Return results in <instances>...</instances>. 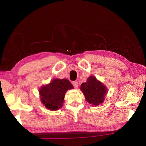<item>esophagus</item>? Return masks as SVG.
I'll list each match as a JSON object with an SVG mask.
<instances>
[{
	"label": "esophagus",
	"instance_id": "obj_1",
	"mask_svg": "<svg viewBox=\"0 0 146 146\" xmlns=\"http://www.w3.org/2000/svg\"><path fill=\"white\" fill-rule=\"evenodd\" d=\"M72 85H73V86H74L75 88H77L78 86V83L77 82H72Z\"/></svg>",
	"mask_w": 146,
	"mask_h": 146
}]
</instances>
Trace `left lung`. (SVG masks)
I'll use <instances>...</instances> for the list:
<instances>
[{"label":"left lung","mask_w":146,"mask_h":146,"mask_svg":"<svg viewBox=\"0 0 146 146\" xmlns=\"http://www.w3.org/2000/svg\"><path fill=\"white\" fill-rule=\"evenodd\" d=\"M80 90L87 102L96 107L104 102L108 92L107 88L104 84L94 76L89 77L85 83H82Z\"/></svg>","instance_id":"left-lung-1"}]
</instances>
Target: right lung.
<instances>
[{
  "instance_id": "add662e5",
  "label": "right lung",
  "mask_w": 146,
  "mask_h": 146,
  "mask_svg": "<svg viewBox=\"0 0 146 146\" xmlns=\"http://www.w3.org/2000/svg\"><path fill=\"white\" fill-rule=\"evenodd\" d=\"M74 88L68 79L54 78L47 85L39 89V98L45 107L51 111L62 108L66 92Z\"/></svg>"
}]
</instances>
